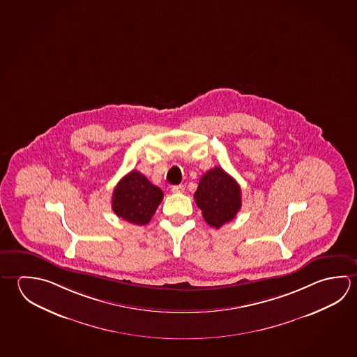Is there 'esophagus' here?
Segmentation results:
<instances>
[{"label": "esophagus", "mask_w": 357, "mask_h": 357, "mask_svg": "<svg viewBox=\"0 0 357 357\" xmlns=\"http://www.w3.org/2000/svg\"><path fill=\"white\" fill-rule=\"evenodd\" d=\"M185 190V185L184 184H179V185H174L172 188V192L173 193H183Z\"/></svg>", "instance_id": "obj_1"}]
</instances>
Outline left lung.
<instances>
[{
	"label": "left lung",
	"mask_w": 357,
	"mask_h": 357,
	"mask_svg": "<svg viewBox=\"0 0 357 357\" xmlns=\"http://www.w3.org/2000/svg\"><path fill=\"white\" fill-rule=\"evenodd\" d=\"M194 199L206 223L217 229L236 218L242 206L239 184L219 167L202 176Z\"/></svg>",
	"instance_id": "8db88e82"
}]
</instances>
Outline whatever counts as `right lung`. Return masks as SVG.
<instances>
[{"mask_svg":"<svg viewBox=\"0 0 357 357\" xmlns=\"http://www.w3.org/2000/svg\"><path fill=\"white\" fill-rule=\"evenodd\" d=\"M163 195L160 188L151 184L138 170H132L114 189L112 208L118 217L132 225H148Z\"/></svg>","mask_w":357,"mask_h":357,"instance_id":"right-lung-1","label":"right lung"}]
</instances>
